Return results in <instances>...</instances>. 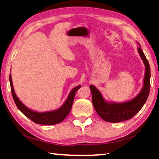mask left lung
I'll list each match as a JSON object with an SVG mask.
<instances>
[{
    "mask_svg": "<svg viewBox=\"0 0 159 159\" xmlns=\"http://www.w3.org/2000/svg\"><path fill=\"white\" fill-rule=\"evenodd\" d=\"M139 45L138 53L144 63L145 71L143 79V87L135 98L124 103H109L103 98L101 92L94 85H90L93 106L97 114L104 121L117 123L128 120L140 111L147 101L151 88V69L144 53L140 48V45L139 44Z\"/></svg>",
    "mask_w": 159,
    "mask_h": 159,
    "instance_id": "left-lung-1",
    "label": "left lung"
}]
</instances>
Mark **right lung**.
I'll return each mask as SVG.
<instances>
[{
	"instance_id": "add662e5",
	"label": "right lung",
	"mask_w": 159,
	"mask_h": 159,
	"mask_svg": "<svg viewBox=\"0 0 159 159\" xmlns=\"http://www.w3.org/2000/svg\"><path fill=\"white\" fill-rule=\"evenodd\" d=\"M9 81L13 98H14L15 103H16L17 108H19V111L30 119H31L32 121H34V123L44 125H56V124L61 122L62 121L64 120V119L66 118L67 115L70 112L74 102V99H75L76 92L81 88V85H78L74 88L71 90L64 103L58 109L45 112H38L30 109L25 105H24L20 100L18 98L14 90L11 75L9 76Z\"/></svg>"
}]
</instances>
